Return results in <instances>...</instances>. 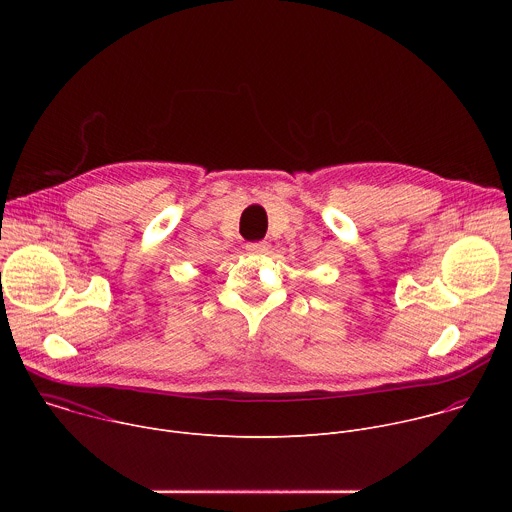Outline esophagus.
<instances>
[{
  "instance_id": "1",
  "label": "esophagus",
  "mask_w": 512,
  "mask_h": 512,
  "mask_svg": "<svg viewBox=\"0 0 512 512\" xmlns=\"http://www.w3.org/2000/svg\"><path fill=\"white\" fill-rule=\"evenodd\" d=\"M267 249H269V245H267L265 241L249 243V245H247V251H249V253H253V255H263V253H267Z\"/></svg>"
}]
</instances>
